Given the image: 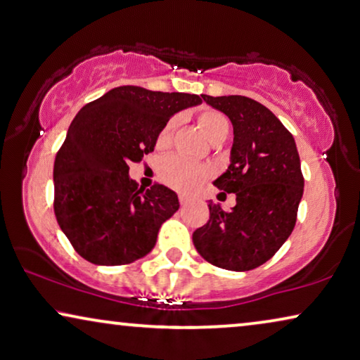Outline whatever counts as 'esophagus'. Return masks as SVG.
<instances>
[{
  "label": "esophagus",
  "mask_w": 360,
  "mask_h": 360,
  "mask_svg": "<svg viewBox=\"0 0 360 360\" xmlns=\"http://www.w3.org/2000/svg\"><path fill=\"white\" fill-rule=\"evenodd\" d=\"M186 201H188V198L181 195V196H180V205H186Z\"/></svg>",
  "instance_id": "obj_1"
}]
</instances>
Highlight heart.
Listing matches in <instances>:
<instances>
[{
    "instance_id": "1",
    "label": "heart",
    "mask_w": 360,
    "mask_h": 360,
    "mask_svg": "<svg viewBox=\"0 0 360 360\" xmlns=\"http://www.w3.org/2000/svg\"><path fill=\"white\" fill-rule=\"evenodd\" d=\"M198 123L205 134L211 143L219 141V139H226L231 129L229 120L222 115V113L214 110H206L202 112ZM176 128V120H170L165 127L160 129L158 136V148L165 149L169 148L174 138V131ZM210 172L205 165L190 162L179 155H170L165 158L159 165V176L165 185L172 186V188L179 191H193L200 186L202 181L207 179Z\"/></svg>"
}]
</instances>
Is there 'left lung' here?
Masks as SVG:
<instances>
[{
    "label": "left lung",
    "instance_id": "1",
    "mask_svg": "<svg viewBox=\"0 0 360 360\" xmlns=\"http://www.w3.org/2000/svg\"><path fill=\"white\" fill-rule=\"evenodd\" d=\"M202 101L232 122L231 164L212 184L233 193L237 202L231 211L210 202V221L193 232V243L217 268L255 269L266 263L294 231L304 195L294 136L269 108L253 98L202 96Z\"/></svg>",
    "mask_w": 360,
    "mask_h": 360
}]
</instances>
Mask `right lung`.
Instances as JSON below:
<instances>
[{"instance_id":"obj_1","label":"right lung","mask_w":360,"mask_h":360,"mask_svg":"<svg viewBox=\"0 0 360 360\" xmlns=\"http://www.w3.org/2000/svg\"><path fill=\"white\" fill-rule=\"evenodd\" d=\"M201 102L196 94L120 86L76 113L55 159V216L82 258L120 266L154 248L179 196L159 184L139 188L128 164L153 153L175 113Z\"/></svg>"}]
</instances>
